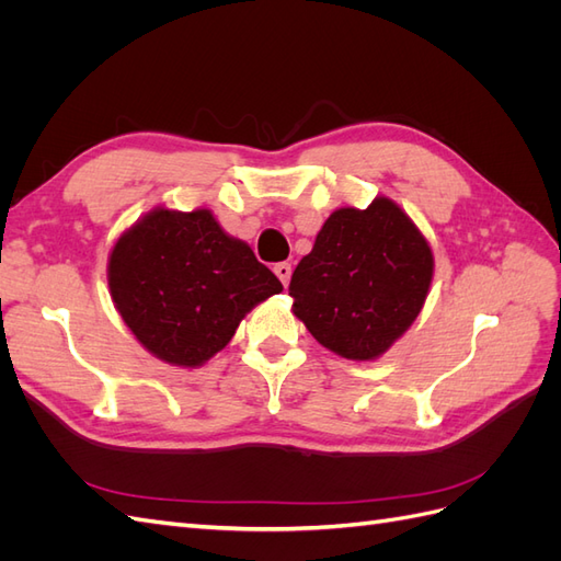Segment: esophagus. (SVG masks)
<instances>
[{"label": "esophagus", "mask_w": 561, "mask_h": 561, "mask_svg": "<svg viewBox=\"0 0 561 561\" xmlns=\"http://www.w3.org/2000/svg\"><path fill=\"white\" fill-rule=\"evenodd\" d=\"M274 271H276V276L280 278V283L287 287V283H290V278H293V264L280 262V264L274 266Z\"/></svg>", "instance_id": "esophagus-1"}]
</instances>
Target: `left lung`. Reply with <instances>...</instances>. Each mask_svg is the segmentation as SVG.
Listing matches in <instances>:
<instances>
[{
  "label": "left lung",
  "mask_w": 561,
  "mask_h": 561,
  "mask_svg": "<svg viewBox=\"0 0 561 561\" xmlns=\"http://www.w3.org/2000/svg\"><path fill=\"white\" fill-rule=\"evenodd\" d=\"M433 250L396 201L339 208L290 280L293 311L318 344L346 360H377L426 304Z\"/></svg>",
  "instance_id": "1"
}]
</instances>
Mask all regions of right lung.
<instances>
[{
	"label": "right lung",
	"instance_id": "right-lung-1",
	"mask_svg": "<svg viewBox=\"0 0 561 561\" xmlns=\"http://www.w3.org/2000/svg\"><path fill=\"white\" fill-rule=\"evenodd\" d=\"M107 283L114 309L154 358L201 367L241 320L283 290L252 248L229 236L208 208H154L118 236Z\"/></svg>",
	"mask_w": 561,
	"mask_h": 561
}]
</instances>
